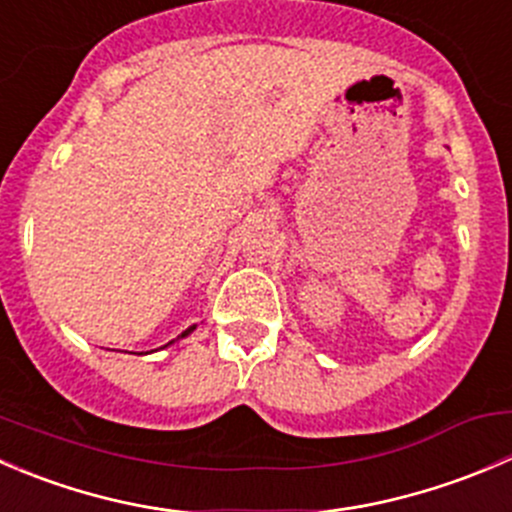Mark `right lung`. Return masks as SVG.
I'll return each mask as SVG.
<instances>
[{
    "label": "right lung",
    "instance_id": "1",
    "mask_svg": "<svg viewBox=\"0 0 512 512\" xmlns=\"http://www.w3.org/2000/svg\"><path fill=\"white\" fill-rule=\"evenodd\" d=\"M193 332H195V324H193V327H188V329H185V332L180 334L178 339H185V337H188V334H193ZM173 342H175V339H173ZM173 342H168V344H165V347H170V344H173Z\"/></svg>",
    "mask_w": 512,
    "mask_h": 512
}]
</instances>
